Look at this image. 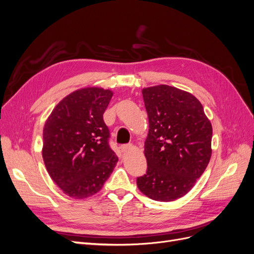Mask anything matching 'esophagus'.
Masks as SVG:
<instances>
[{"instance_id": "34e87169", "label": "esophagus", "mask_w": 254, "mask_h": 254, "mask_svg": "<svg viewBox=\"0 0 254 254\" xmlns=\"http://www.w3.org/2000/svg\"><path fill=\"white\" fill-rule=\"evenodd\" d=\"M121 149H122L123 152H127L130 149H132V145L131 144H124V145L121 146Z\"/></svg>"}]
</instances>
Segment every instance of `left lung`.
Here are the masks:
<instances>
[{
    "label": "left lung",
    "mask_w": 254,
    "mask_h": 254,
    "mask_svg": "<svg viewBox=\"0 0 254 254\" xmlns=\"http://www.w3.org/2000/svg\"><path fill=\"white\" fill-rule=\"evenodd\" d=\"M142 94L149 122L147 172L136 186L152 200L174 201L193 189L210 162L212 124L201 103L187 91L159 84Z\"/></svg>",
    "instance_id": "8db88e82"
}]
</instances>
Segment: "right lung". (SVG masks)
<instances>
[{"label":"right lung","instance_id":"right-lung-1","mask_svg":"<svg viewBox=\"0 0 254 254\" xmlns=\"http://www.w3.org/2000/svg\"><path fill=\"white\" fill-rule=\"evenodd\" d=\"M112 95L111 90L98 87L76 90L58 103L45 122V167L57 187L71 198L96 194L118 163L103 118Z\"/></svg>","mask_w":254,"mask_h":254}]
</instances>
